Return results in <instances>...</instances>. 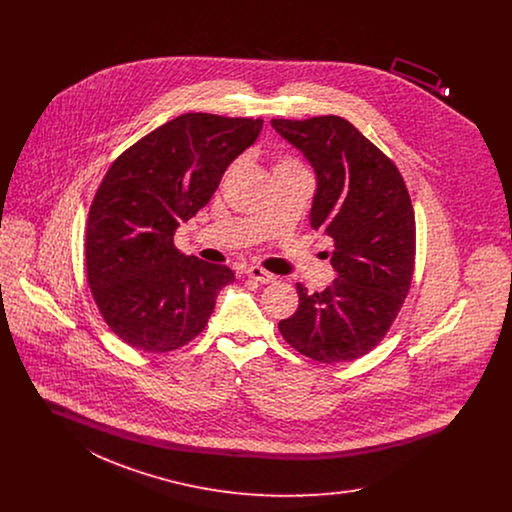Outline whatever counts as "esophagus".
Instances as JSON below:
<instances>
[{"instance_id":"1","label":"esophagus","mask_w":512,"mask_h":512,"mask_svg":"<svg viewBox=\"0 0 512 512\" xmlns=\"http://www.w3.org/2000/svg\"><path fill=\"white\" fill-rule=\"evenodd\" d=\"M247 276H249V278H253V280H255V282H259V284H270V282H274V280H276V276H274V274H270V272H267L265 268L261 267L247 268Z\"/></svg>"}]
</instances>
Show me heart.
Here are the masks:
<instances>
[{"label":"heart","mask_w":512,"mask_h":512,"mask_svg":"<svg viewBox=\"0 0 512 512\" xmlns=\"http://www.w3.org/2000/svg\"><path fill=\"white\" fill-rule=\"evenodd\" d=\"M280 169H301V167L293 159H280V161H276L274 171H280Z\"/></svg>","instance_id":"obj_1"}]
</instances>
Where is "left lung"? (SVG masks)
I'll return each instance as SVG.
<instances>
[{
    "label": "left lung",
    "mask_w": 512,
    "mask_h": 512,
    "mask_svg": "<svg viewBox=\"0 0 512 512\" xmlns=\"http://www.w3.org/2000/svg\"><path fill=\"white\" fill-rule=\"evenodd\" d=\"M270 124L317 174L309 220L332 238L326 257L338 272L324 292L297 284L299 307L278 328L313 361H355L386 336L411 288V197L401 172L351 122L326 115Z\"/></svg>",
    "instance_id": "left-lung-1"
}]
</instances>
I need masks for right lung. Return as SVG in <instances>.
Instances as JSON below:
<instances>
[{
    "mask_svg": "<svg viewBox=\"0 0 512 512\" xmlns=\"http://www.w3.org/2000/svg\"><path fill=\"white\" fill-rule=\"evenodd\" d=\"M263 119L186 113L128 147L105 174L86 224V274L99 313L128 345L167 353L194 340L234 272L174 247Z\"/></svg>",
    "mask_w": 512,
    "mask_h": 512,
    "instance_id": "add662e5",
    "label": "right lung"
}]
</instances>
